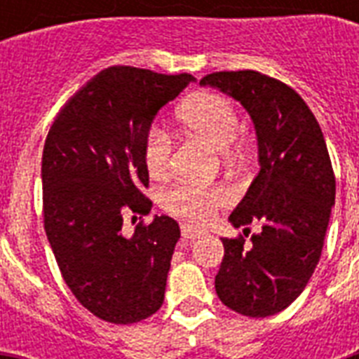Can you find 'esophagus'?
<instances>
[{"label":"esophagus","instance_id":"obj_1","mask_svg":"<svg viewBox=\"0 0 359 359\" xmlns=\"http://www.w3.org/2000/svg\"><path fill=\"white\" fill-rule=\"evenodd\" d=\"M180 233H182V238L186 240H194V238H199L203 235V231H199L197 227L190 224H182L180 225Z\"/></svg>","mask_w":359,"mask_h":359}]
</instances>
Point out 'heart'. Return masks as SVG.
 Segmentation results:
<instances>
[{
	"mask_svg": "<svg viewBox=\"0 0 359 359\" xmlns=\"http://www.w3.org/2000/svg\"><path fill=\"white\" fill-rule=\"evenodd\" d=\"M179 121L190 134L208 141L219 151H227L240 134V115L229 98L216 93H199L179 109ZM143 163L152 179H165L173 168V140L162 126H151L143 140ZM231 199L225 186L180 184L169 188L162 207L177 218L194 224L212 222L219 208Z\"/></svg>",
	"mask_w": 359,
	"mask_h": 359,
	"instance_id": "obj_1",
	"label": "heart"
}]
</instances>
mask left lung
<instances>
[{
  "mask_svg": "<svg viewBox=\"0 0 359 359\" xmlns=\"http://www.w3.org/2000/svg\"><path fill=\"white\" fill-rule=\"evenodd\" d=\"M199 83L218 87L248 109L261 163L229 216L235 227L259 222L261 233L251 235V244L242 235L222 238L216 294L244 317H270L300 296L323 253L335 203L328 147L311 109L283 81L257 70H224Z\"/></svg>",
  "mask_w": 359,
  "mask_h": 359,
  "instance_id": "8db88e82",
  "label": "left lung"
}]
</instances>
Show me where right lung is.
<instances>
[{"label":"right lung","mask_w":359,"mask_h":359,"mask_svg":"<svg viewBox=\"0 0 359 359\" xmlns=\"http://www.w3.org/2000/svg\"><path fill=\"white\" fill-rule=\"evenodd\" d=\"M194 81L109 67L53 119L42 151V216L65 283L95 317L132 324L163 304L179 224L156 216L123 233L124 216H147L151 199L143 140L154 115Z\"/></svg>","instance_id":"add662e5"}]
</instances>
